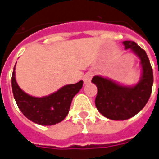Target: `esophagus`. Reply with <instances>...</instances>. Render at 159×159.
<instances>
[{
    "instance_id": "34e87169",
    "label": "esophagus",
    "mask_w": 159,
    "mask_h": 159,
    "mask_svg": "<svg viewBox=\"0 0 159 159\" xmlns=\"http://www.w3.org/2000/svg\"><path fill=\"white\" fill-rule=\"evenodd\" d=\"M92 76H93V73H92V72H90V71L87 72V73H86V74L83 76V83H85V84H86V83H89V82H90L91 78H92Z\"/></svg>"
}]
</instances>
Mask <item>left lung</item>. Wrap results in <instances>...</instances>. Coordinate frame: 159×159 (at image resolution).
I'll return each instance as SVG.
<instances>
[{
    "instance_id": "1",
    "label": "left lung",
    "mask_w": 159,
    "mask_h": 159,
    "mask_svg": "<svg viewBox=\"0 0 159 159\" xmlns=\"http://www.w3.org/2000/svg\"><path fill=\"white\" fill-rule=\"evenodd\" d=\"M140 59L142 75L134 86H125L101 76H95L91 82L97 87L95 106L106 118L125 120L132 118L143 109L149 100L153 84L152 68L146 52L134 41L123 42Z\"/></svg>"
}]
</instances>
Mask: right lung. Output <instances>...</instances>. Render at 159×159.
<instances>
[{
	"label": "right lung",
	"instance_id": "right-lung-1",
	"mask_svg": "<svg viewBox=\"0 0 159 159\" xmlns=\"http://www.w3.org/2000/svg\"><path fill=\"white\" fill-rule=\"evenodd\" d=\"M15 65L12 75V89L22 114L28 120L42 126H52L62 121L68 114L73 97L83 87V81L65 85L47 96L34 97L19 87L15 79Z\"/></svg>",
	"mask_w": 159,
	"mask_h": 159
}]
</instances>
